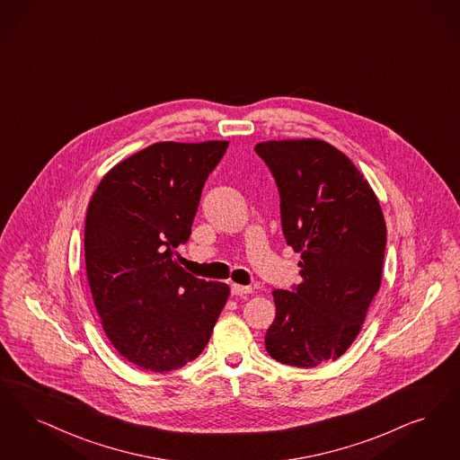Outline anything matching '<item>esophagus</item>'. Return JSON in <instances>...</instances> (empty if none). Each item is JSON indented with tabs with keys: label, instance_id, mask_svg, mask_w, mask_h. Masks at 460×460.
Here are the masks:
<instances>
[{
	"label": "esophagus",
	"instance_id": "obj_1",
	"mask_svg": "<svg viewBox=\"0 0 460 460\" xmlns=\"http://www.w3.org/2000/svg\"><path fill=\"white\" fill-rule=\"evenodd\" d=\"M253 289L248 286H239V284H231V295L233 296H246L252 295Z\"/></svg>",
	"mask_w": 460,
	"mask_h": 460
}]
</instances>
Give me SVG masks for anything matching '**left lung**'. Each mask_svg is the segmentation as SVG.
<instances>
[{
    "mask_svg": "<svg viewBox=\"0 0 460 460\" xmlns=\"http://www.w3.org/2000/svg\"><path fill=\"white\" fill-rule=\"evenodd\" d=\"M280 197L286 243L301 253L303 282L276 289L267 352L313 367L341 358L380 289L386 226L382 207L349 157L314 138L255 146Z\"/></svg>",
    "mask_w": 460,
    "mask_h": 460,
    "instance_id": "1",
    "label": "left lung"
}]
</instances>
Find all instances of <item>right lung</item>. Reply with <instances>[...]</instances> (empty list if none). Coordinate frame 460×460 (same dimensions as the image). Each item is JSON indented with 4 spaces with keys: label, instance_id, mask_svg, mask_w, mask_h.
Here are the masks:
<instances>
[{
    "label": "right lung",
    "instance_id": "1",
    "mask_svg": "<svg viewBox=\"0 0 460 460\" xmlns=\"http://www.w3.org/2000/svg\"><path fill=\"white\" fill-rule=\"evenodd\" d=\"M229 142H159L114 165L87 208L85 269L111 344L155 373L199 358L229 286L174 260L191 234L203 186Z\"/></svg>",
    "mask_w": 460,
    "mask_h": 460
}]
</instances>
